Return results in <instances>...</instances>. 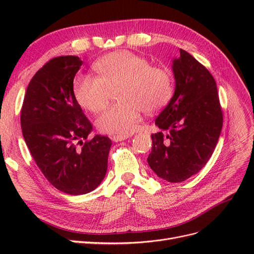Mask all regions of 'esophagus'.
<instances>
[{
    "label": "esophagus",
    "instance_id": "1",
    "mask_svg": "<svg viewBox=\"0 0 254 254\" xmlns=\"http://www.w3.org/2000/svg\"><path fill=\"white\" fill-rule=\"evenodd\" d=\"M129 137V135H114L112 137L113 142H120V141H125Z\"/></svg>",
    "mask_w": 254,
    "mask_h": 254
}]
</instances>
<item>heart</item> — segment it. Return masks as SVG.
I'll return each mask as SVG.
<instances>
[{
	"label": "heart",
	"mask_w": 254,
	"mask_h": 254,
	"mask_svg": "<svg viewBox=\"0 0 254 254\" xmlns=\"http://www.w3.org/2000/svg\"><path fill=\"white\" fill-rule=\"evenodd\" d=\"M98 76L78 74L73 82L77 103L90 112L102 111L112 95L121 103L109 107L96 120L99 131L125 135L136 127L142 110L153 113L171 101L174 92L172 73L165 67L129 51L108 54L94 64Z\"/></svg>",
	"instance_id": "obj_1"
}]
</instances>
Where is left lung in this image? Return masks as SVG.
I'll list each match as a JSON object with an SVG mask.
<instances>
[{"instance_id":"left-lung-1","label":"left lung","mask_w":254,"mask_h":254,"mask_svg":"<svg viewBox=\"0 0 254 254\" xmlns=\"http://www.w3.org/2000/svg\"><path fill=\"white\" fill-rule=\"evenodd\" d=\"M176 88L172 99L156 119L163 131L151 134L147 158L151 170L168 182H182L206 164L222 128L216 81L207 68L180 50L173 60Z\"/></svg>"}]
</instances>
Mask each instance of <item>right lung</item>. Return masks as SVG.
I'll return each mask as SVG.
<instances>
[{
	"label": "right lung",
	"instance_id": "add662e5",
	"mask_svg": "<svg viewBox=\"0 0 254 254\" xmlns=\"http://www.w3.org/2000/svg\"><path fill=\"white\" fill-rule=\"evenodd\" d=\"M77 56L51 59L29 81L21 110L25 143L52 186L68 195L95 190L107 173L111 140L89 139L92 124L73 92Z\"/></svg>",
	"mask_w": 254,
	"mask_h": 254
}]
</instances>
